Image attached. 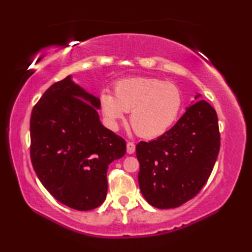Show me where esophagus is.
<instances>
[{"instance_id":"34e87169","label":"esophagus","mask_w":252,"mask_h":252,"mask_svg":"<svg viewBox=\"0 0 252 252\" xmlns=\"http://www.w3.org/2000/svg\"><path fill=\"white\" fill-rule=\"evenodd\" d=\"M134 152H135V145H134V143L127 142V143H126V153L129 154V155H132V154H134Z\"/></svg>"}]
</instances>
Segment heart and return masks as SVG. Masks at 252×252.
I'll return each instance as SVG.
<instances>
[{
  "label": "heart",
  "mask_w": 252,
  "mask_h": 252,
  "mask_svg": "<svg viewBox=\"0 0 252 252\" xmlns=\"http://www.w3.org/2000/svg\"><path fill=\"white\" fill-rule=\"evenodd\" d=\"M115 95L103 90L98 108L106 126L117 130L130 111V122L142 137L156 138L172 126L183 108L181 90L172 82L156 78L134 77L115 83Z\"/></svg>",
  "instance_id": "b5f03b06"
}]
</instances>
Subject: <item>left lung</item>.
I'll list each match as a JSON object with an SVG mask.
<instances>
[{
  "instance_id": "obj_1",
  "label": "left lung",
  "mask_w": 252,
  "mask_h": 252,
  "mask_svg": "<svg viewBox=\"0 0 252 252\" xmlns=\"http://www.w3.org/2000/svg\"><path fill=\"white\" fill-rule=\"evenodd\" d=\"M195 96V99L200 97ZM220 149L218 116L199 99L175 126L152 142L136 145L138 185L153 207L171 209L195 197L206 184Z\"/></svg>"
}]
</instances>
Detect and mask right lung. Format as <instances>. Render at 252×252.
Here are the masks:
<instances>
[{
  "label": "right lung",
  "instance_id": "right-lung-1",
  "mask_svg": "<svg viewBox=\"0 0 252 252\" xmlns=\"http://www.w3.org/2000/svg\"><path fill=\"white\" fill-rule=\"evenodd\" d=\"M98 97L68 76L32 109L31 161L40 182L63 205L97 208L107 195V170L126 152L122 137L99 120Z\"/></svg>",
  "mask_w": 252,
  "mask_h": 252
}]
</instances>
